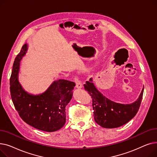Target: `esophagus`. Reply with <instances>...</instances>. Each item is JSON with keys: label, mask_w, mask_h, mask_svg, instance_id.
Here are the masks:
<instances>
[{"label": "esophagus", "mask_w": 157, "mask_h": 157, "mask_svg": "<svg viewBox=\"0 0 157 157\" xmlns=\"http://www.w3.org/2000/svg\"><path fill=\"white\" fill-rule=\"evenodd\" d=\"M74 81L76 82V88H81L83 86H82V83H81V81L79 80L77 76H75V77H74Z\"/></svg>", "instance_id": "1"}]
</instances>
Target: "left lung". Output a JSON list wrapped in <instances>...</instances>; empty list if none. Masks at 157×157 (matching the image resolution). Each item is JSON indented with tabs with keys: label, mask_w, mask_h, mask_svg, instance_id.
<instances>
[{
	"label": "left lung",
	"mask_w": 157,
	"mask_h": 157,
	"mask_svg": "<svg viewBox=\"0 0 157 157\" xmlns=\"http://www.w3.org/2000/svg\"><path fill=\"white\" fill-rule=\"evenodd\" d=\"M92 81V78L86 81L84 88L92 97L94 117L97 124L107 128H117L126 124L136 116L141 103L144 87L136 101L130 104H123L113 102L104 96Z\"/></svg>",
	"instance_id": "8db88e82"
}]
</instances>
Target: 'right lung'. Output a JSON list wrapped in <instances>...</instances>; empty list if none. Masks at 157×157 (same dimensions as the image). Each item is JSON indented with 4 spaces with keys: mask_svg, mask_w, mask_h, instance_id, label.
Instances as JSON below:
<instances>
[{
    "mask_svg": "<svg viewBox=\"0 0 157 157\" xmlns=\"http://www.w3.org/2000/svg\"><path fill=\"white\" fill-rule=\"evenodd\" d=\"M25 44L13 63L10 78V92L14 108L21 118L38 130L52 132L60 129L65 123V107L72 98L74 82L54 81L46 91L39 95L25 92L18 81L20 62L27 52Z\"/></svg>",
    "mask_w": 157,
    "mask_h": 157,
    "instance_id": "add662e5",
    "label": "right lung"
}]
</instances>
